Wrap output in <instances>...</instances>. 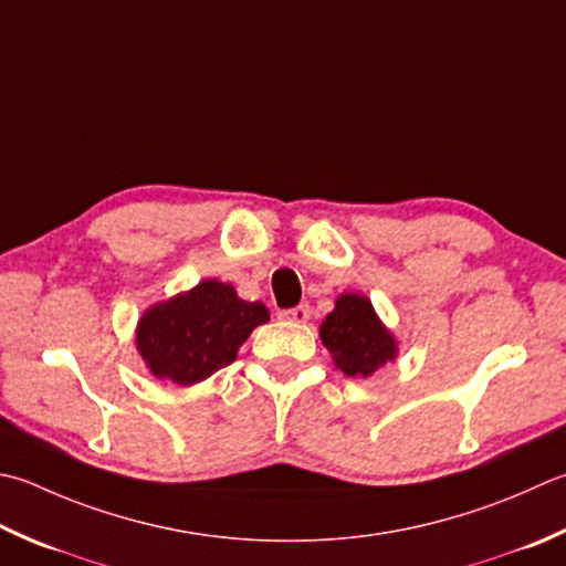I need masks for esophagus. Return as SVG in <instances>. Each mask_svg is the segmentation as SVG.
Segmentation results:
<instances>
[{"label": "esophagus", "instance_id": "1", "mask_svg": "<svg viewBox=\"0 0 566 566\" xmlns=\"http://www.w3.org/2000/svg\"><path fill=\"white\" fill-rule=\"evenodd\" d=\"M308 316H312V308H308V304H298L294 308H284L282 312V318L292 321V324H306Z\"/></svg>", "mask_w": 566, "mask_h": 566}]
</instances>
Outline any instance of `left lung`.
I'll return each instance as SVG.
<instances>
[{
  "label": "left lung",
  "instance_id": "1",
  "mask_svg": "<svg viewBox=\"0 0 566 566\" xmlns=\"http://www.w3.org/2000/svg\"><path fill=\"white\" fill-rule=\"evenodd\" d=\"M321 340L338 368L350 378H368L397 353L390 331L375 316L368 298L358 294H343L338 298L334 312L321 324Z\"/></svg>",
  "mask_w": 566,
  "mask_h": 566
}]
</instances>
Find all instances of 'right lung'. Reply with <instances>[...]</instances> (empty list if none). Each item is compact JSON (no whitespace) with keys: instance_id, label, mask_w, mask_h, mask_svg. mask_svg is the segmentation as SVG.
I'll return each instance as SVG.
<instances>
[{"instance_id":"right-lung-1","label":"right lung","mask_w":566,"mask_h":566,"mask_svg":"<svg viewBox=\"0 0 566 566\" xmlns=\"http://www.w3.org/2000/svg\"><path fill=\"white\" fill-rule=\"evenodd\" d=\"M270 318L260 302H242L230 284L206 280L151 306L137 328V348L159 380L193 385L235 360L254 326Z\"/></svg>"}]
</instances>
